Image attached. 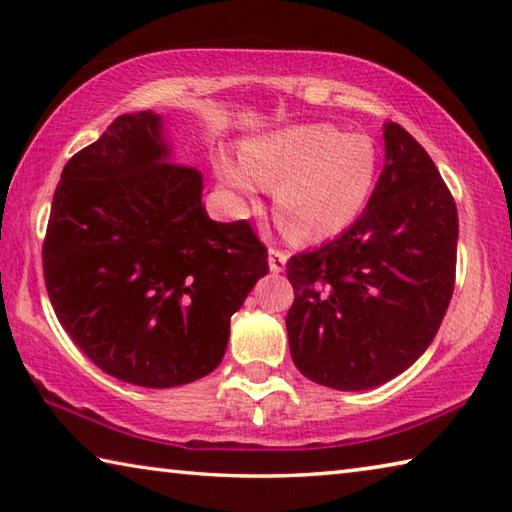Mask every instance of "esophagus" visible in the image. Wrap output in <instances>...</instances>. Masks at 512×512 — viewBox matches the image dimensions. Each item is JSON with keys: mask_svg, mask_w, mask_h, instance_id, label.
I'll use <instances>...</instances> for the list:
<instances>
[{"mask_svg": "<svg viewBox=\"0 0 512 512\" xmlns=\"http://www.w3.org/2000/svg\"><path fill=\"white\" fill-rule=\"evenodd\" d=\"M268 266H271L273 273H282L284 266H287V253L280 248H268Z\"/></svg>", "mask_w": 512, "mask_h": 512, "instance_id": "34e87169", "label": "esophagus"}]
</instances>
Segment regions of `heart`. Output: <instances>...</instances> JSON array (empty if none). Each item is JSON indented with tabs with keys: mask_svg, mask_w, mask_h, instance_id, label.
<instances>
[{
	"mask_svg": "<svg viewBox=\"0 0 512 512\" xmlns=\"http://www.w3.org/2000/svg\"><path fill=\"white\" fill-rule=\"evenodd\" d=\"M241 164L221 160V176L241 194L275 187L284 228L298 239H323L357 219L375 185L379 155L370 135L298 124L246 142Z\"/></svg>",
	"mask_w": 512,
	"mask_h": 512,
	"instance_id": "b5f03b06",
	"label": "heart"
}]
</instances>
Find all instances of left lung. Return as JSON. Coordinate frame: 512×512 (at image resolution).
Returning <instances> with one entry per match:
<instances>
[{"label":"left lung","instance_id":"obj_1","mask_svg":"<svg viewBox=\"0 0 512 512\" xmlns=\"http://www.w3.org/2000/svg\"><path fill=\"white\" fill-rule=\"evenodd\" d=\"M386 164L339 237L293 255L291 359L307 379L366 391L415 363L454 293L458 214L429 153L388 121Z\"/></svg>","mask_w":512,"mask_h":512}]
</instances>
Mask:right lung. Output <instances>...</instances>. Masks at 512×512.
Returning a JSON list of instances; mask_svg holds the SVG:
<instances>
[{"label": "right lung", "instance_id": "obj_1", "mask_svg": "<svg viewBox=\"0 0 512 512\" xmlns=\"http://www.w3.org/2000/svg\"><path fill=\"white\" fill-rule=\"evenodd\" d=\"M169 155L160 115L117 117L65 164L42 244L65 332L103 372L146 388L210 375L268 273L248 221H212L201 173Z\"/></svg>", "mask_w": 512, "mask_h": 512}]
</instances>
